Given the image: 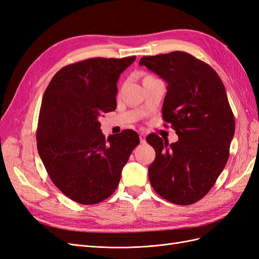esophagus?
I'll list each match as a JSON object with an SVG mask.
<instances>
[{"mask_svg": "<svg viewBox=\"0 0 259 259\" xmlns=\"http://www.w3.org/2000/svg\"><path fill=\"white\" fill-rule=\"evenodd\" d=\"M139 139H140V143H145L146 142V134H145V133H140V134H139Z\"/></svg>", "mask_w": 259, "mask_h": 259, "instance_id": "obj_1", "label": "esophagus"}]
</instances>
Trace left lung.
<instances>
[{
	"label": "left lung",
	"mask_w": 259,
	"mask_h": 259,
	"mask_svg": "<svg viewBox=\"0 0 259 259\" xmlns=\"http://www.w3.org/2000/svg\"><path fill=\"white\" fill-rule=\"evenodd\" d=\"M139 65L167 83L162 114L178 136L170 145L147 137L155 150L149 180L163 199L190 205L210 190L229 158L236 123L226 89L213 68L185 52L143 57Z\"/></svg>",
	"instance_id": "left-lung-1"
}]
</instances>
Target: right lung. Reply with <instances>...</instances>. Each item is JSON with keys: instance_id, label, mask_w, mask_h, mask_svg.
<instances>
[{"instance_id": "obj_1", "label": "right lung", "mask_w": 259, "mask_h": 259, "mask_svg": "<svg viewBox=\"0 0 259 259\" xmlns=\"http://www.w3.org/2000/svg\"><path fill=\"white\" fill-rule=\"evenodd\" d=\"M136 56L91 58L66 66L46 89L37 123V151L58 189L80 204L115 191L138 144L132 130L105 138L98 117L115 110L120 74Z\"/></svg>"}]
</instances>
